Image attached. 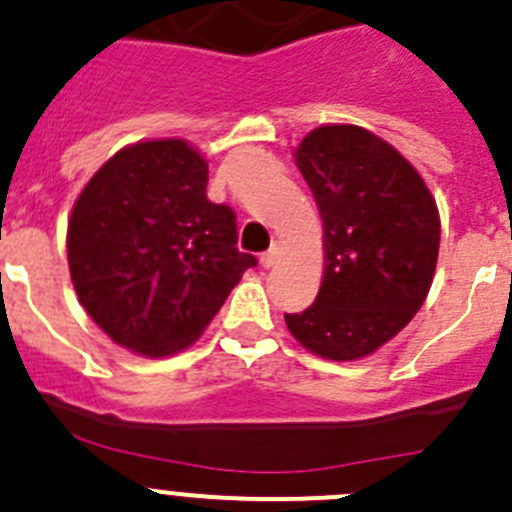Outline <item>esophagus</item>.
Returning a JSON list of instances; mask_svg holds the SVG:
<instances>
[{
	"label": "esophagus",
	"mask_w": 512,
	"mask_h": 512,
	"mask_svg": "<svg viewBox=\"0 0 512 512\" xmlns=\"http://www.w3.org/2000/svg\"><path fill=\"white\" fill-rule=\"evenodd\" d=\"M276 261H278V249H268L266 254H261V266L263 268L276 266Z\"/></svg>",
	"instance_id": "1"
}]
</instances>
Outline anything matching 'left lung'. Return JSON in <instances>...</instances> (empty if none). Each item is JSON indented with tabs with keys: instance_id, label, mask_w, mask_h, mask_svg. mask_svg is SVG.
I'll list each match as a JSON object with an SVG mask.
<instances>
[{
	"instance_id": "left-lung-1",
	"label": "left lung",
	"mask_w": 512,
	"mask_h": 512,
	"mask_svg": "<svg viewBox=\"0 0 512 512\" xmlns=\"http://www.w3.org/2000/svg\"><path fill=\"white\" fill-rule=\"evenodd\" d=\"M296 164L321 209L326 273L286 326L308 351L353 361L391 341L428 296L440 219L418 171L361 126H321Z\"/></svg>"
}]
</instances>
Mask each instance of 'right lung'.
I'll return each instance as SVG.
<instances>
[{
  "mask_svg": "<svg viewBox=\"0 0 512 512\" xmlns=\"http://www.w3.org/2000/svg\"><path fill=\"white\" fill-rule=\"evenodd\" d=\"M206 184L209 166L186 141H144L111 156L74 204V288L119 346L181 351L258 263L236 246L234 209L209 201Z\"/></svg>",
  "mask_w": 512,
  "mask_h": 512,
  "instance_id": "add662e5",
  "label": "right lung"
}]
</instances>
